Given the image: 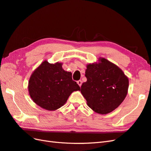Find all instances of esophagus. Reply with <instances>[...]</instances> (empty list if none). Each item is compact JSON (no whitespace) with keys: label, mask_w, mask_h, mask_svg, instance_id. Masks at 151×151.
Returning a JSON list of instances; mask_svg holds the SVG:
<instances>
[{"label":"esophagus","mask_w":151,"mask_h":151,"mask_svg":"<svg viewBox=\"0 0 151 151\" xmlns=\"http://www.w3.org/2000/svg\"><path fill=\"white\" fill-rule=\"evenodd\" d=\"M77 83H78V84H79V86H81V84H82V81H81L79 80V81H77Z\"/></svg>","instance_id":"obj_1"}]
</instances>
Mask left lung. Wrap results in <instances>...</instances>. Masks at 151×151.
<instances>
[{
	"mask_svg": "<svg viewBox=\"0 0 151 151\" xmlns=\"http://www.w3.org/2000/svg\"><path fill=\"white\" fill-rule=\"evenodd\" d=\"M98 63L87 65L86 82L81 92L94 111L107 114L113 111L126 98L129 79L122 70L104 58Z\"/></svg>",
	"mask_w": 151,
	"mask_h": 151,
	"instance_id": "left-lung-1",
	"label": "left lung"
}]
</instances>
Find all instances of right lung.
<instances>
[{
	"label": "right lung",
	"instance_id": "right-lung-1",
	"mask_svg": "<svg viewBox=\"0 0 151 151\" xmlns=\"http://www.w3.org/2000/svg\"><path fill=\"white\" fill-rule=\"evenodd\" d=\"M28 89L36 104L53 111L63 106L70 94L80 90V87L72 80V73L63 69L62 63L50 64L45 61L32 73Z\"/></svg>",
	"mask_w": 151,
	"mask_h": 151
}]
</instances>
